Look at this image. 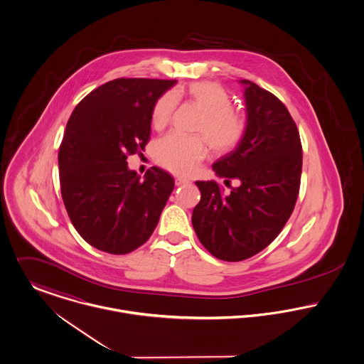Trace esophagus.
Returning a JSON list of instances; mask_svg holds the SVG:
<instances>
[{
    "label": "esophagus",
    "instance_id": "esophagus-1",
    "mask_svg": "<svg viewBox=\"0 0 364 364\" xmlns=\"http://www.w3.org/2000/svg\"><path fill=\"white\" fill-rule=\"evenodd\" d=\"M189 183H191V181H188L185 178H176L175 179V185L176 186H183V185H189Z\"/></svg>",
    "mask_w": 364,
    "mask_h": 364
}]
</instances>
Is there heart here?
I'll use <instances>...</instances> for the list:
<instances>
[{
  "label": "heart",
  "instance_id": "1",
  "mask_svg": "<svg viewBox=\"0 0 364 364\" xmlns=\"http://www.w3.org/2000/svg\"><path fill=\"white\" fill-rule=\"evenodd\" d=\"M176 101L196 106L202 114L196 124V132L203 136H182L171 133L156 144V161L176 175H189L208 156V142L217 154H225L240 146L248 129V122L242 113L232 106L228 91L213 81H195L164 94L153 109V127L165 129L175 112Z\"/></svg>",
  "mask_w": 364,
  "mask_h": 364
}]
</instances>
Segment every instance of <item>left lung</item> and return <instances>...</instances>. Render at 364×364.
I'll return each instance as SVG.
<instances>
[{"mask_svg": "<svg viewBox=\"0 0 364 364\" xmlns=\"http://www.w3.org/2000/svg\"><path fill=\"white\" fill-rule=\"evenodd\" d=\"M245 87L248 129L240 146L213 164L225 185L198 181L202 193L192 224L202 245L217 259L240 262L264 250L290 218L300 189L303 149L287 107L255 82Z\"/></svg>", "mask_w": 364, "mask_h": 364, "instance_id": "8db88e82", "label": "left lung"}]
</instances>
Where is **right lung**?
I'll use <instances>...</instances> for the list:
<instances>
[{
  "label": "right lung",
  "instance_id": "1",
  "mask_svg": "<svg viewBox=\"0 0 364 364\" xmlns=\"http://www.w3.org/2000/svg\"><path fill=\"white\" fill-rule=\"evenodd\" d=\"M176 80L117 78L73 110L58 150L61 198L78 234L113 255L141 247L156 230L173 178L153 166L144 179L127 156L144 151L153 109Z\"/></svg>",
  "mask_w": 364,
  "mask_h": 364
}]
</instances>
